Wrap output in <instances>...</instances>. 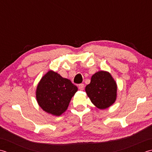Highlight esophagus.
I'll return each mask as SVG.
<instances>
[{"mask_svg": "<svg viewBox=\"0 0 152 152\" xmlns=\"http://www.w3.org/2000/svg\"><path fill=\"white\" fill-rule=\"evenodd\" d=\"M84 87H85L84 84H80L79 85V90H80V91H83V90L84 89Z\"/></svg>", "mask_w": 152, "mask_h": 152, "instance_id": "obj_1", "label": "esophagus"}]
</instances>
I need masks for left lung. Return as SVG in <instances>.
<instances>
[{"label":"left lung","mask_w":152,"mask_h":152,"mask_svg":"<svg viewBox=\"0 0 152 152\" xmlns=\"http://www.w3.org/2000/svg\"><path fill=\"white\" fill-rule=\"evenodd\" d=\"M85 91L96 107L104 110L116 100L117 84L109 72L100 71L92 76Z\"/></svg>","instance_id":"8db88e82"}]
</instances>
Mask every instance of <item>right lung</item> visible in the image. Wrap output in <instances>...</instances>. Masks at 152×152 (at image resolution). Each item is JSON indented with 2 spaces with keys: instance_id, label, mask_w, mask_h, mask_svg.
<instances>
[{
  "instance_id": "add662e5",
  "label": "right lung",
  "mask_w": 152,
  "mask_h": 152,
  "mask_svg": "<svg viewBox=\"0 0 152 152\" xmlns=\"http://www.w3.org/2000/svg\"><path fill=\"white\" fill-rule=\"evenodd\" d=\"M77 90L70 80L50 70L42 77L37 85V100L46 112L60 116L67 109Z\"/></svg>"
}]
</instances>
